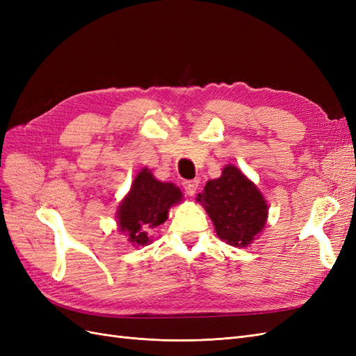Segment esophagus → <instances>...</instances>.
Here are the masks:
<instances>
[{"label": "esophagus", "instance_id": "34e87169", "mask_svg": "<svg viewBox=\"0 0 356 356\" xmlns=\"http://www.w3.org/2000/svg\"><path fill=\"white\" fill-rule=\"evenodd\" d=\"M182 187H184L186 193L188 196H195L197 187H199V181L197 179H191V181H182Z\"/></svg>", "mask_w": 356, "mask_h": 356}]
</instances>
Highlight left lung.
Masks as SVG:
<instances>
[{"mask_svg": "<svg viewBox=\"0 0 356 356\" xmlns=\"http://www.w3.org/2000/svg\"><path fill=\"white\" fill-rule=\"evenodd\" d=\"M197 202L215 225L217 236L236 248H245L264 229L268 207L261 191L242 172L227 165L217 179H211Z\"/></svg>", "mask_w": 356, "mask_h": 356, "instance_id": "8db88e82", "label": "left lung"}]
</instances>
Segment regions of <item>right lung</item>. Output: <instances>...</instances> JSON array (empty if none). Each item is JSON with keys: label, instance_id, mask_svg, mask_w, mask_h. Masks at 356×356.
Masks as SVG:
<instances>
[{"label": "right lung", "instance_id": "obj_1", "mask_svg": "<svg viewBox=\"0 0 356 356\" xmlns=\"http://www.w3.org/2000/svg\"><path fill=\"white\" fill-rule=\"evenodd\" d=\"M181 200L182 193L175 184L156 179L144 168L117 209L118 227L134 246H145L152 242V230L168 220V211Z\"/></svg>", "mask_w": 356, "mask_h": 356}]
</instances>
